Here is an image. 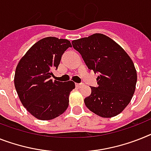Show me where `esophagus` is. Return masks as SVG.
Listing matches in <instances>:
<instances>
[{
	"mask_svg": "<svg viewBox=\"0 0 151 151\" xmlns=\"http://www.w3.org/2000/svg\"><path fill=\"white\" fill-rule=\"evenodd\" d=\"M75 85H76V87H78V88H81V87H83V86L84 85V84H83V83H76V84H75Z\"/></svg>",
	"mask_w": 151,
	"mask_h": 151,
	"instance_id": "obj_1",
	"label": "esophagus"
}]
</instances>
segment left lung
<instances>
[{
  "mask_svg": "<svg viewBox=\"0 0 151 151\" xmlns=\"http://www.w3.org/2000/svg\"><path fill=\"white\" fill-rule=\"evenodd\" d=\"M86 65L98 73V87H91L84 99L86 107L102 117L119 114L132 99L136 87V69L128 54L119 44L102 34L72 41Z\"/></svg>",
  "mask_w": 151,
  "mask_h": 151,
  "instance_id": "obj_1",
  "label": "left lung"
}]
</instances>
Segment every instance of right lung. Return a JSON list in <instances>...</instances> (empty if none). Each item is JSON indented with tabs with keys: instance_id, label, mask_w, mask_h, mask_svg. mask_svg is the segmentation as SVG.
Instances as JSON below:
<instances>
[{
	"instance_id": "right-lung-1",
	"label": "right lung",
	"mask_w": 151,
	"mask_h": 151,
	"mask_svg": "<svg viewBox=\"0 0 151 151\" xmlns=\"http://www.w3.org/2000/svg\"><path fill=\"white\" fill-rule=\"evenodd\" d=\"M71 47L66 39L43 38L27 50L16 68L14 86L19 98L27 111L39 120H52L68 107L75 83L53 81L50 78L64 51Z\"/></svg>"
}]
</instances>
